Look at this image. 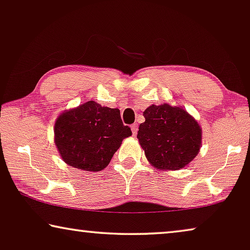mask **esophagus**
I'll return each mask as SVG.
<instances>
[{
    "label": "esophagus",
    "mask_w": 250,
    "mask_h": 250,
    "mask_svg": "<svg viewBox=\"0 0 250 250\" xmlns=\"http://www.w3.org/2000/svg\"><path fill=\"white\" fill-rule=\"evenodd\" d=\"M131 131H132V135H133V136L137 135V132H138V125L133 124V125H131Z\"/></svg>",
    "instance_id": "34e87169"
}]
</instances>
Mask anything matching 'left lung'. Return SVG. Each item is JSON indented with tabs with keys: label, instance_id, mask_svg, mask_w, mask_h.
Here are the masks:
<instances>
[{
	"label": "left lung",
	"instance_id": "1",
	"mask_svg": "<svg viewBox=\"0 0 250 250\" xmlns=\"http://www.w3.org/2000/svg\"><path fill=\"white\" fill-rule=\"evenodd\" d=\"M144 117L137 138L156 169L178 170L196 157L202 146V129L183 107L152 104Z\"/></svg>",
	"mask_w": 250,
	"mask_h": 250
}]
</instances>
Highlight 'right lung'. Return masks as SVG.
<instances>
[{
    "label": "right lung",
    "instance_id": "obj_1",
    "mask_svg": "<svg viewBox=\"0 0 250 250\" xmlns=\"http://www.w3.org/2000/svg\"><path fill=\"white\" fill-rule=\"evenodd\" d=\"M120 110L85 102L58 115L54 125L56 148L67 165L86 172L105 168L122 140L131 136Z\"/></svg>",
    "mask_w": 250,
    "mask_h": 250
}]
</instances>
